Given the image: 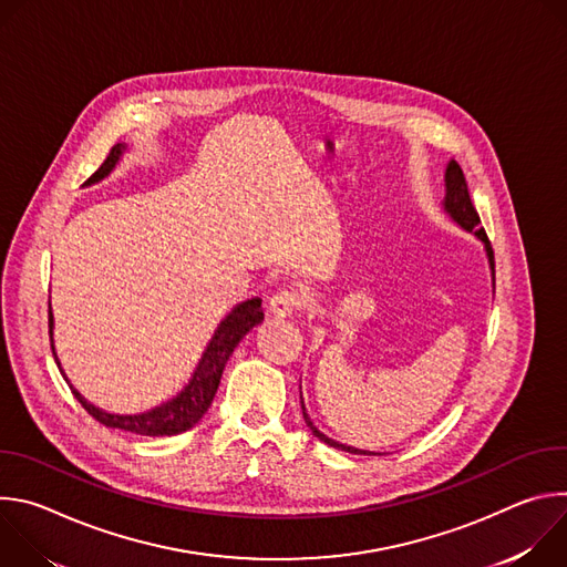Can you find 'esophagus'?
Here are the masks:
<instances>
[{"instance_id":"esophagus-1","label":"esophagus","mask_w":567,"mask_h":567,"mask_svg":"<svg viewBox=\"0 0 567 567\" xmlns=\"http://www.w3.org/2000/svg\"><path fill=\"white\" fill-rule=\"evenodd\" d=\"M307 305V298L302 291H296V289H282L278 293L271 296L269 300V311L276 316V318H289L293 316L296 311L305 309Z\"/></svg>"}]
</instances>
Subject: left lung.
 Listing matches in <instances>:
<instances>
[{"label": "left lung", "mask_w": 567, "mask_h": 567, "mask_svg": "<svg viewBox=\"0 0 567 567\" xmlns=\"http://www.w3.org/2000/svg\"><path fill=\"white\" fill-rule=\"evenodd\" d=\"M446 197H444V210L466 230H473L482 241H484V249H487V258H489V265H492V274L496 276V265H494V249H492V241L487 237V233H484V228H480V215L471 202V195H468V186H466V179H464V173L462 168L457 166V161H451L449 168H446ZM302 417H305V424L309 426V431L320 440L326 442L328 446H334V449H341V451H348V453H357V455H377V453H370V451H361V449H354V446H346V444H339L330 437L322 435L309 420V415L305 413V403H302Z\"/></svg>", "instance_id": "obj_1"}]
</instances>
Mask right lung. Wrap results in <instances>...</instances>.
I'll return each instance as SVG.
<instances>
[{"label":"right lung","mask_w":567,"mask_h":567,"mask_svg":"<svg viewBox=\"0 0 567 567\" xmlns=\"http://www.w3.org/2000/svg\"><path fill=\"white\" fill-rule=\"evenodd\" d=\"M123 147L125 145H121V143L114 145L110 150L107 158L103 161V166L85 184H96L103 177H107L114 171ZM260 305H262L260 298H251L247 302L237 305L219 322V328H217L213 341L208 343L190 383L182 390V394H177L168 403H161V406H156L147 413L112 415V413H105V411L92 406V403H87L83 396H80V392H75L73 388H71V392L80 403H83V409L96 422H101L107 429H118V431H127V433H134V435H150V437H166V435L186 433L204 417V413L208 411V406L213 403V396L217 392L224 365H226L228 357L233 354V350L237 348V343L247 337V332H251L256 326H260V322H262L265 313H262ZM51 330H53V316H51V309H49V339H51V350H53V337H51L53 332ZM53 357H55V352H53Z\"/></svg>","instance_id":"add662e5"}]
</instances>
